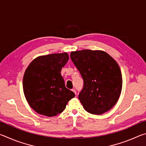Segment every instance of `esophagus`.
<instances>
[{"instance_id": "1", "label": "esophagus", "mask_w": 146, "mask_h": 146, "mask_svg": "<svg viewBox=\"0 0 146 146\" xmlns=\"http://www.w3.org/2000/svg\"><path fill=\"white\" fill-rule=\"evenodd\" d=\"M72 91H73V92H74V93H75V95H76V90H75V89H73V90H72Z\"/></svg>"}]
</instances>
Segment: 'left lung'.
I'll return each instance as SVG.
<instances>
[{"label": "left lung", "instance_id": "8db88e82", "mask_svg": "<svg viewBox=\"0 0 146 146\" xmlns=\"http://www.w3.org/2000/svg\"><path fill=\"white\" fill-rule=\"evenodd\" d=\"M70 56L84 80L78 99L84 110L93 115L111 110L117 102L122 87L117 62L107 53L98 50L73 51Z\"/></svg>", "mask_w": 146, "mask_h": 146}]
</instances>
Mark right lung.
Here are the masks:
<instances>
[{
    "mask_svg": "<svg viewBox=\"0 0 146 146\" xmlns=\"http://www.w3.org/2000/svg\"><path fill=\"white\" fill-rule=\"evenodd\" d=\"M68 53L40 56L29 64L23 77V90L30 107L36 113L54 117L65 110L75 93L66 88L60 71L68 62Z\"/></svg>",
    "mask_w": 146,
    "mask_h": 146,
    "instance_id": "1",
    "label": "right lung"
}]
</instances>
